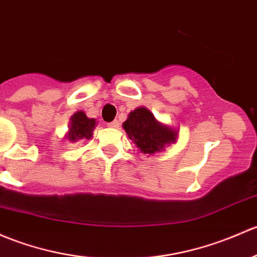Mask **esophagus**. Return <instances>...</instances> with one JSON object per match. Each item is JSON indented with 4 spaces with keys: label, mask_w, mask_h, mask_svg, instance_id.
Wrapping results in <instances>:
<instances>
[{
    "label": "esophagus",
    "mask_w": 257,
    "mask_h": 257,
    "mask_svg": "<svg viewBox=\"0 0 257 257\" xmlns=\"http://www.w3.org/2000/svg\"><path fill=\"white\" fill-rule=\"evenodd\" d=\"M108 126H110V128H118V126H119V121L118 120L110 121V123H108Z\"/></svg>",
    "instance_id": "1"
}]
</instances>
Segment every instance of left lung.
Wrapping results in <instances>:
<instances>
[{
	"label": "left lung",
	"instance_id": "1",
	"mask_svg": "<svg viewBox=\"0 0 257 257\" xmlns=\"http://www.w3.org/2000/svg\"><path fill=\"white\" fill-rule=\"evenodd\" d=\"M128 138L143 154H155L165 150V147L176 142L177 132L161 124L148 108L139 107L129 113L123 123Z\"/></svg>",
	"mask_w": 257,
	"mask_h": 257
}]
</instances>
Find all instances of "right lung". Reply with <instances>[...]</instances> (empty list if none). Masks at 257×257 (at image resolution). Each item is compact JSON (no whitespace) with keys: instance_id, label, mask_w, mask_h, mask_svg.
<instances>
[{"instance_id":"right-lung-1","label":"right lung","mask_w":257,"mask_h":257,"mask_svg":"<svg viewBox=\"0 0 257 257\" xmlns=\"http://www.w3.org/2000/svg\"><path fill=\"white\" fill-rule=\"evenodd\" d=\"M69 124L70 126L69 132L66 134V139H69L72 143L81 139H91L94 126L97 125L96 119L88 118L82 110L74 113V115L70 118Z\"/></svg>"}]
</instances>
